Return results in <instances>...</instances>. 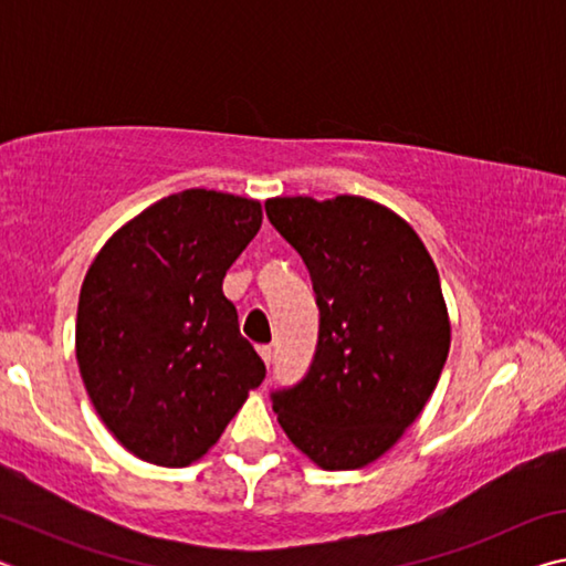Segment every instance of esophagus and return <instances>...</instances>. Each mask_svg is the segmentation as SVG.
<instances>
[{
  "label": "esophagus",
  "mask_w": 566,
  "mask_h": 566,
  "mask_svg": "<svg viewBox=\"0 0 566 566\" xmlns=\"http://www.w3.org/2000/svg\"><path fill=\"white\" fill-rule=\"evenodd\" d=\"M260 357L264 359L266 367H270V364H272V347H260Z\"/></svg>",
  "instance_id": "esophagus-1"
}]
</instances>
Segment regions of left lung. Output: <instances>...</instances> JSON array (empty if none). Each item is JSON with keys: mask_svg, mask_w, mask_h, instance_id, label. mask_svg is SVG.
<instances>
[{"mask_svg": "<svg viewBox=\"0 0 566 566\" xmlns=\"http://www.w3.org/2000/svg\"><path fill=\"white\" fill-rule=\"evenodd\" d=\"M306 264L319 339L300 385L272 395L290 442L327 472L359 469L399 442L432 397L452 327L437 266L405 219L371 199H266Z\"/></svg>", "mask_w": 566, "mask_h": 566, "instance_id": "left-lung-1", "label": "left lung"}]
</instances>
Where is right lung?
Returning a JSON list of instances; mask_svg holds the SVG:
<instances>
[{
  "label": "right lung",
  "instance_id": "1",
  "mask_svg": "<svg viewBox=\"0 0 566 566\" xmlns=\"http://www.w3.org/2000/svg\"><path fill=\"white\" fill-rule=\"evenodd\" d=\"M260 227L256 199L185 189L129 219L94 256L76 364L97 415L134 457L197 462L262 385L264 361L222 292Z\"/></svg>",
  "mask_w": 566,
  "mask_h": 566
}]
</instances>
